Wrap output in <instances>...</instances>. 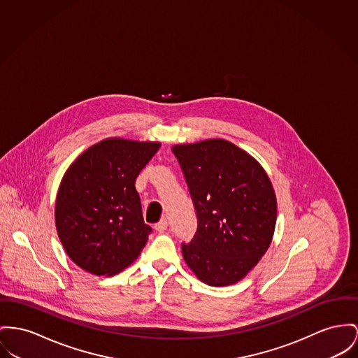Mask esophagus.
I'll list each match as a JSON object with an SVG mask.
<instances>
[{"instance_id": "esophagus-1", "label": "esophagus", "mask_w": 358, "mask_h": 358, "mask_svg": "<svg viewBox=\"0 0 358 358\" xmlns=\"http://www.w3.org/2000/svg\"><path fill=\"white\" fill-rule=\"evenodd\" d=\"M168 228V221L167 218H162L156 225H155V229L157 231V232H164L166 229Z\"/></svg>"}]
</instances>
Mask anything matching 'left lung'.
Returning <instances> with one entry per match:
<instances>
[{
	"mask_svg": "<svg viewBox=\"0 0 358 358\" xmlns=\"http://www.w3.org/2000/svg\"><path fill=\"white\" fill-rule=\"evenodd\" d=\"M196 215L182 243L192 273L205 284H236L257 266L274 235L277 199L262 166L225 140L172 146Z\"/></svg>",
	"mask_w": 358,
	"mask_h": 358,
	"instance_id": "8db88e82",
	"label": "left lung"
}]
</instances>
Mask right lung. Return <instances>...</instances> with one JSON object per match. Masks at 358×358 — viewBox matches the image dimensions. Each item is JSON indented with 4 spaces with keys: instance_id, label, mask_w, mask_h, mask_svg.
Instances as JSON below:
<instances>
[{
    "instance_id": "1",
    "label": "right lung",
    "mask_w": 358,
    "mask_h": 358,
    "mask_svg": "<svg viewBox=\"0 0 358 358\" xmlns=\"http://www.w3.org/2000/svg\"><path fill=\"white\" fill-rule=\"evenodd\" d=\"M159 143L107 138L65 172L55 201L59 240L77 266L114 275L134 262L152 228L145 224L136 179Z\"/></svg>"
}]
</instances>
